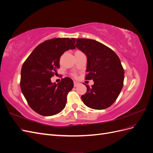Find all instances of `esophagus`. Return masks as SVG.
I'll return each instance as SVG.
<instances>
[{"label":"esophagus","mask_w":153,"mask_h":153,"mask_svg":"<svg viewBox=\"0 0 153 153\" xmlns=\"http://www.w3.org/2000/svg\"><path fill=\"white\" fill-rule=\"evenodd\" d=\"M78 85H79V83L77 82H74V87H77Z\"/></svg>","instance_id":"34e87169"}]
</instances>
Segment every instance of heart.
<instances>
[{
    "label": "heart",
    "mask_w": 153,
    "mask_h": 153,
    "mask_svg": "<svg viewBox=\"0 0 153 153\" xmlns=\"http://www.w3.org/2000/svg\"><path fill=\"white\" fill-rule=\"evenodd\" d=\"M73 75L74 76H75V77H76V74H73Z\"/></svg>",
    "instance_id": "heart-1"
}]
</instances>
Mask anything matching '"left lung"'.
<instances>
[{
	"label": "left lung",
	"instance_id": "obj_1",
	"mask_svg": "<svg viewBox=\"0 0 153 153\" xmlns=\"http://www.w3.org/2000/svg\"><path fill=\"white\" fill-rule=\"evenodd\" d=\"M76 47L87 58L85 80H93L81 96L84 103L92 109L109 107L117 100L123 87L124 71L121 61L114 51L96 40L73 38Z\"/></svg>",
	"mask_w": 153,
	"mask_h": 153
}]
</instances>
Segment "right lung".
I'll list each match as a JSON object with an SVG mask.
<instances>
[{
    "label": "right lung",
    "instance_id": "obj_1",
    "mask_svg": "<svg viewBox=\"0 0 153 153\" xmlns=\"http://www.w3.org/2000/svg\"><path fill=\"white\" fill-rule=\"evenodd\" d=\"M71 39L53 38L45 41L32 51L23 64L20 87L30 107L43 116L57 114L64 108L68 92L73 87L70 78H62L59 84L50 78L57 73L61 55L75 49Z\"/></svg>",
    "mask_w": 153,
    "mask_h": 153
}]
</instances>
